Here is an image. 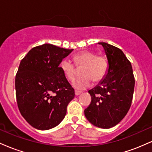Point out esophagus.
Returning a JSON list of instances; mask_svg holds the SVG:
<instances>
[{
    "mask_svg": "<svg viewBox=\"0 0 152 152\" xmlns=\"http://www.w3.org/2000/svg\"><path fill=\"white\" fill-rule=\"evenodd\" d=\"M81 94V91H75V94H76V96H78Z\"/></svg>",
    "mask_w": 152,
    "mask_h": 152,
    "instance_id": "1",
    "label": "esophagus"
}]
</instances>
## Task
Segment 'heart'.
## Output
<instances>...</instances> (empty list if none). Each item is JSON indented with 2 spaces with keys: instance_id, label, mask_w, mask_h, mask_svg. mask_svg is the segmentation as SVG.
<instances>
[{
  "instance_id": "1",
  "label": "heart",
  "mask_w": 152,
  "mask_h": 152,
  "mask_svg": "<svg viewBox=\"0 0 152 152\" xmlns=\"http://www.w3.org/2000/svg\"><path fill=\"white\" fill-rule=\"evenodd\" d=\"M73 59L76 67L81 68V76L73 83V86L78 90H83L91 83L102 81L108 70V61L104 56L88 50H83L75 54ZM60 68L65 77L73 81L76 76V67L69 59H64L61 63Z\"/></svg>"
}]
</instances>
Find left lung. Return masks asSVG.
<instances>
[{"label": "left lung", "mask_w": 152, "mask_h": 152, "mask_svg": "<svg viewBox=\"0 0 152 152\" xmlns=\"http://www.w3.org/2000/svg\"><path fill=\"white\" fill-rule=\"evenodd\" d=\"M99 44L104 48L109 68L104 79L88 91L91 102L84 114L94 126L109 129L118 124L129 110L135 80L132 64L121 49L104 42Z\"/></svg>", "instance_id": "8db88e82"}]
</instances>
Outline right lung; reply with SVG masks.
Listing matches in <instances>:
<instances>
[{
  "label": "right lung",
  "instance_id": "obj_1",
  "mask_svg": "<svg viewBox=\"0 0 152 152\" xmlns=\"http://www.w3.org/2000/svg\"><path fill=\"white\" fill-rule=\"evenodd\" d=\"M74 49L45 43L33 48L19 65L15 86L19 111L39 130L56 126L66 114L74 89L59 67Z\"/></svg>",
  "mask_w": 152,
  "mask_h": 152
}]
</instances>
